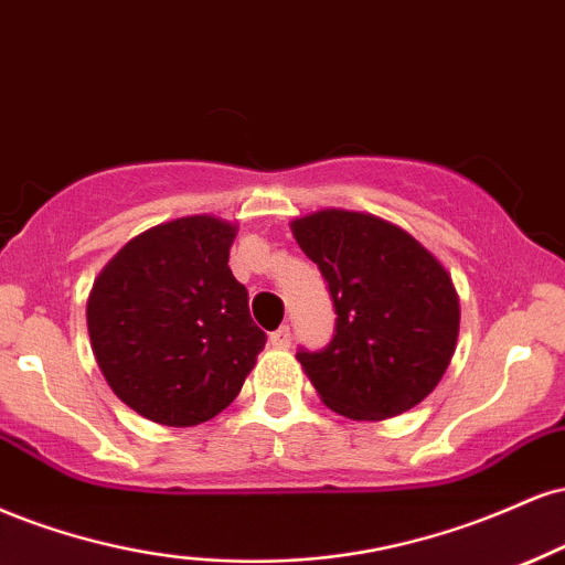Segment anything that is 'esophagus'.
<instances>
[{"mask_svg":"<svg viewBox=\"0 0 565 565\" xmlns=\"http://www.w3.org/2000/svg\"><path fill=\"white\" fill-rule=\"evenodd\" d=\"M269 343L275 349H288L290 347V328H288V324H280V328H277L275 333L269 335Z\"/></svg>","mask_w":565,"mask_h":565,"instance_id":"esophagus-1","label":"esophagus"}]
</instances>
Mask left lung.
Masks as SVG:
<instances>
[{
    "label": "left lung",
    "mask_w": 565,
    "mask_h": 565,
    "mask_svg": "<svg viewBox=\"0 0 565 565\" xmlns=\"http://www.w3.org/2000/svg\"><path fill=\"white\" fill-rule=\"evenodd\" d=\"M335 307L333 341L298 349L320 399L351 420H386L439 386L457 347L460 301L449 271L409 232L362 211L290 222Z\"/></svg>",
    "instance_id": "1"
}]
</instances>
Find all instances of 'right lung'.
<instances>
[{
	"mask_svg": "<svg viewBox=\"0 0 565 565\" xmlns=\"http://www.w3.org/2000/svg\"><path fill=\"white\" fill-rule=\"evenodd\" d=\"M237 227L198 214L131 237L89 301L92 351L113 394L161 426H198L230 407L267 343L232 277Z\"/></svg>",
	"mask_w": 565,
	"mask_h": 565,
	"instance_id": "right-lung-1",
	"label": "right lung"
}]
</instances>
